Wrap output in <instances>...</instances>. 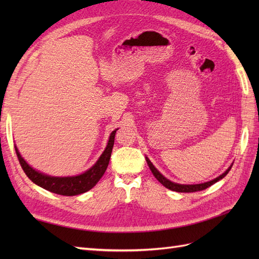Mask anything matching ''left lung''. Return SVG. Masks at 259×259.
<instances>
[{
    "label": "left lung",
    "instance_id": "left-lung-1",
    "mask_svg": "<svg viewBox=\"0 0 259 259\" xmlns=\"http://www.w3.org/2000/svg\"><path fill=\"white\" fill-rule=\"evenodd\" d=\"M146 161H147V163H148L149 168L151 169L153 176H154L156 179H158L159 182H160L164 187L167 188V189L176 191V192H195V191L204 190V189H206V188H208V187H210L211 185H214L215 183H217L218 180L223 179L227 174L229 173V170H230L231 167H232V164H231V165L228 167V169H226V171H224V173H223L221 176L216 177V178L213 179V180H209V182L203 183V184H195V185H182V184H177V183L170 182L169 179H167L166 177H164V176L160 173V171L155 168V166L151 163V161L147 158V156H146Z\"/></svg>",
    "mask_w": 259,
    "mask_h": 259
}]
</instances>
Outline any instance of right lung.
I'll use <instances>...</instances> for the list:
<instances>
[{
  "mask_svg": "<svg viewBox=\"0 0 259 259\" xmlns=\"http://www.w3.org/2000/svg\"><path fill=\"white\" fill-rule=\"evenodd\" d=\"M116 131L117 128L114 130L110 134V136H109L107 147L104 152L99 156V159L96 161V163L94 164L91 168L85 170L84 173L75 176L57 177L41 173L40 170H36L32 166L29 165L25 161V159L21 156L16 146H15V150H16V154L18 156V160L23 171H25L26 175L32 180L35 185L40 186L43 189L49 190L53 193L72 197V195H77L91 190L105 174L109 161H110Z\"/></svg>",
  "mask_w": 259,
  "mask_h": 259,
  "instance_id": "1",
  "label": "right lung"
}]
</instances>
